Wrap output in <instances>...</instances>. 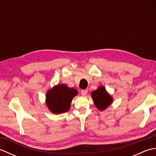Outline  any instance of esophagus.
<instances>
[{
  "instance_id": "obj_1",
  "label": "esophagus",
  "mask_w": 156,
  "mask_h": 156,
  "mask_svg": "<svg viewBox=\"0 0 156 156\" xmlns=\"http://www.w3.org/2000/svg\"><path fill=\"white\" fill-rule=\"evenodd\" d=\"M87 93H88V90H81V94L83 95V96L87 95Z\"/></svg>"
}]
</instances>
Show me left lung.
<instances>
[{
    "instance_id": "8db88e82",
    "label": "left lung",
    "mask_w": 156,
    "mask_h": 156,
    "mask_svg": "<svg viewBox=\"0 0 156 156\" xmlns=\"http://www.w3.org/2000/svg\"><path fill=\"white\" fill-rule=\"evenodd\" d=\"M91 97L95 107L101 111L107 109L113 101V98L103 86H101L97 90L92 91L91 92Z\"/></svg>"
}]
</instances>
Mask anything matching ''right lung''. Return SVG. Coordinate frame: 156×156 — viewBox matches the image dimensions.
Listing matches in <instances>:
<instances>
[{"label":"right lung","instance_id":"right-lung-1","mask_svg":"<svg viewBox=\"0 0 156 156\" xmlns=\"http://www.w3.org/2000/svg\"><path fill=\"white\" fill-rule=\"evenodd\" d=\"M75 88L63 84H57L46 93L45 104L52 113L58 115L69 111L72 99L78 94Z\"/></svg>","mask_w":156,"mask_h":156}]
</instances>
